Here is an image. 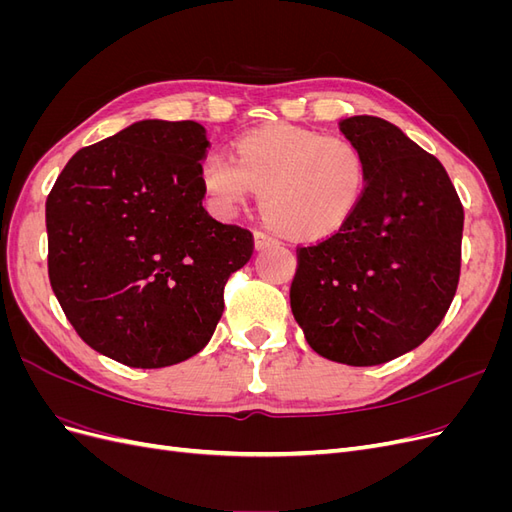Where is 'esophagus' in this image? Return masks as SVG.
Returning <instances> with one entry per match:
<instances>
[{
	"mask_svg": "<svg viewBox=\"0 0 512 512\" xmlns=\"http://www.w3.org/2000/svg\"><path fill=\"white\" fill-rule=\"evenodd\" d=\"M280 241H277L273 235H269V232H262V230H256L254 232V245L256 250H267V247L271 245H277Z\"/></svg>",
	"mask_w": 512,
	"mask_h": 512,
	"instance_id": "1",
	"label": "esophagus"
}]
</instances>
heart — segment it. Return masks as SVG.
<instances>
[{"label": "heart", "instance_id": "b5f03b06", "mask_svg": "<svg viewBox=\"0 0 512 512\" xmlns=\"http://www.w3.org/2000/svg\"><path fill=\"white\" fill-rule=\"evenodd\" d=\"M235 151L237 158L209 151L200 162V183L222 215L262 190L260 207L271 224L294 239H322L361 203L367 164L344 136L277 123L243 134Z\"/></svg>", "mask_w": 512, "mask_h": 512}]
</instances>
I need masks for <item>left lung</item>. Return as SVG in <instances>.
<instances>
[{
    "label": "left lung",
    "mask_w": 512,
    "mask_h": 512,
    "mask_svg": "<svg viewBox=\"0 0 512 512\" xmlns=\"http://www.w3.org/2000/svg\"><path fill=\"white\" fill-rule=\"evenodd\" d=\"M339 130L363 151L354 213L327 239L297 245L290 307L324 359L380 365L436 331L459 284L463 205L436 156L380 117Z\"/></svg>",
    "instance_id": "left-lung-1"
}]
</instances>
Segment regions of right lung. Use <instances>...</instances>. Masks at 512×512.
<instances>
[{"label": "right lung", "instance_id": "add662e5", "mask_svg": "<svg viewBox=\"0 0 512 512\" xmlns=\"http://www.w3.org/2000/svg\"><path fill=\"white\" fill-rule=\"evenodd\" d=\"M196 121L147 119L76 151L46 198L49 280L87 346L168 367L211 339L254 235L203 207Z\"/></svg>", "mask_w": 512, "mask_h": 512}]
</instances>
